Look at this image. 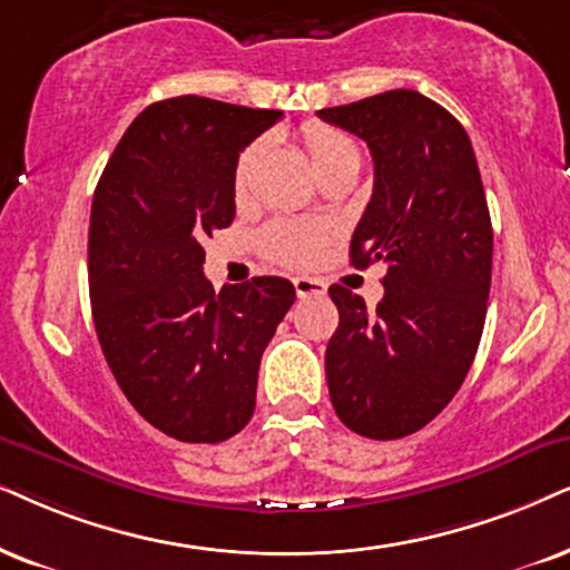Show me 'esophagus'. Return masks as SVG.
Returning <instances> with one entry per match:
<instances>
[{"label": "esophagus", "instance_id": "esophagus-1", "mask_svg": "<svg viewBox=\"0 0 570 570\" xmlns=\"http://www.w3.org/2000/svg\"><path fill=\"white\" fill-rule=\"evenodd\" d=\"M294 289H297L299 299H307V297H323L328 286H326V281H321V278L297 276L294 278Z\"/></svg>", "mask_w": 570, "mask_h": 570}]
</instances>
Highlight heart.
<instances>
[{
  "instance_id": "1",
  "label": "heart",
  "mask_w": 570,
  "mask_h": 570,
  "mask_svg": "<svg viewBox=\"0 0 570 570\" xmlns=\"http://www.w3.org/2000/svg\"><path fill=\"white\" fill-rule=\"evenodd\" d=\"M302 141H305L307 157L313 163L315 173H323L342 163L360 165V157H363L360 144L350 134L338 131L334 126L309 124L302 131ZM261 149L263 144H252L247 153L242 155L239 168H236V189H244ZM326 242L328 228L323 223L307 220H273L257 236V247H261L263 255L273 263L289 265V268H307V265H313L321 257Z\"/></svg>"
}]
</instances>
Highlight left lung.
Returning <instances> with one entry per match:
<instances>
[{"label": "left lung", "mask_w": 570, "mask_h": 570, "mask_svg": "<svg viewBox=\"0 0 570 570\" xmlns=\"http://www.w3.org/2000/svg\"><path fill=\"white\" fill-rule=\"evenodd\" d=\"M318 115L368 144L376 178L350 257L386 265L376 313L344 286L328 289L331 405L360 436L402 439L442 413L476 357L492 284L484 184L455 115L413 89Z\"/></svg>", "instance_id": "left-lung-1"}]
</instances>
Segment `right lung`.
I'll use <instances>...</instances> for the list:
<instances>
[{"label":"right lung","mask_w":570,"mask_h":570,"mask_svg":"<svg viewBox=\"0 0 570 570\" xmlns=\"http://www.w3.org/2000/svg\"><path fill=\"white\" fill-rule=\"evenodd\" d=\"M281 115L163 99L128 126L94 191V328L136 413L178 442H226L247 426L261 357L294 305L286 278L215 292L202 273V242L236 215L239 153Z\"/></svg>","instance_id":"obj_1"}]
</instances>
